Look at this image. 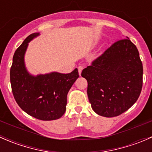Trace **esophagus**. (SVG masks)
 Masks as SVG:
<instances>
[{
	"mask_svg": "<svg viewBox=\"0 0 152 152\" xmlns=\"http://www.w3.org/2000/svg\"><path fill=\"white\" fill-rule=\"evenodd\" d=\"M82 70H83V67H82V66L78 67V70H79V75H81V73H82Z\"/></svg>",
	"mask_w": 152,
	"mask_h": 152,
	"instance_id": "esophagus-1",
	"label": "esophagus"
}]
</instances>
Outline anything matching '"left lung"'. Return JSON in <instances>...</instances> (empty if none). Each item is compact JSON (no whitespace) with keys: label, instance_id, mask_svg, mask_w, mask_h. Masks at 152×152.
Returning a JSON list of instances; mask_svg holds the SVG:
<instances>
[{"label":"left lung","instance_id":"8db88e82","mask_svg":"<svg viewBox=\"0 0 152 152\" xmlns=\"http://www.w3.org/2000/svg\"><path fill=\"white\" fill-rule=\"evenodd\" d=\"M115 42L82 72L93 111L112 118L128 110L142 86V64L138 50L129 37Z\"/></svg>","mask_w":152,"mask_h":152}]
</instances>
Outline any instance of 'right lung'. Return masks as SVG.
<instances>
[{
	"label": "right lung",
	"mask_w": 152,
	"mask_h": 152,
	"mask_svg": "<svg viewBox=\"0 0 152 152\" xmlns=\"http://www.w3.org/2000/svg\"><path fill=\"white\" fill-rule=\"evenodd\" d=\"M39 35L30 34L15 50L10 69L12 90L18 104L29 115L42 121L56 120L65 113L67 93L79 73L76 68L70 73L30 74L24 56L28 42Z\"/></svg>",
	"instance_id": "right-lung-1"
}]
</instances>
